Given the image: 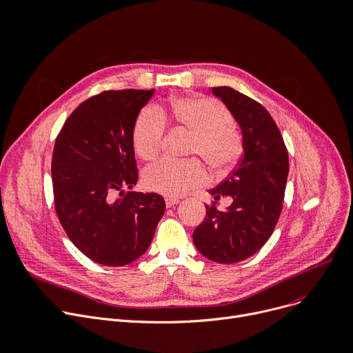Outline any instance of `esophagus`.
I'll return each mask as SVG.
<instances>
[{"instance_id":"obj_1","label":"esophagus","mask_w":353,"mask_h":353,"mask_svg":"<svg viewBox=\"0 0 353 353\" xmlns=\"http://www.w3.org/2000/svg\"><path fill=\"white\" fill-rule=\"evenodd\" d=\"M179 203V199H166V207L170 208Z\"/></svg>"}]
</instances>
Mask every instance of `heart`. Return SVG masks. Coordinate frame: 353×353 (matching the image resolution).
I'll return each mask as SVG.
<instances>
[{"instance_id": "obj_1", "label": "heart", "mask_w": 353, "mask_h": 353, "mask_svg": "<svg viewBox=\"0 0 353 353\" xmlns=\"http://www.w3.org/2000/svg\"><path fill=\"white\" fill-rule=\"evenodd\" d=\"M166 119L192 133L189 153L203 157L213 172L225 173L240 159L243 136L231 123L230 110L203 95L179 98L168 108L149 105L139 112L133 123L132 145L140 159L153 160L159 156L166 136ZM205 179V169L199 159H161L143 172L146 189L168 197L181 196Z\"/></svg>"}]
</instances>
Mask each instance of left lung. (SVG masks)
<instances>
[{"instance_id": "1", "label": "left lung", "mask_w": 353, "mask_h": 353, "mask_svg": "<svg viewBox=\"0 0 353 353\" xmlns=\"http://www.w3.org/2000/svg\"><path fill=\"white\" fill-rule=\"evenodd\" d=\"M213 93L241 126L244 154L228 177L210 190L214 201L205 204V219L194 230L193 241L208 260L234 264L255 254L271 237L283 211L288 152L261 103L230 86L213 88ZM223 195L233 197L227 212L216 208Z\"/></svg>"}]
</instances>
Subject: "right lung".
<instances>
[{
    "mask_svg": "<svg viewBox=\"0 0 353 353\" xmlns=\"http://www.w3.org/2000/svg\"><path fill=\"white\" fill-rule=\"evenodd\" d=\"M154 89L103 90L65 121L52 154L55 211L69 240L92 261L122 267L145 254L166 203L128 192L137 183L136 117Z\"/></svg>",
    "mask_w": 353,
    "mask_h": 353,
    "instance_id": "obj_1",
    "label": "right lung"
}]
</instances>
